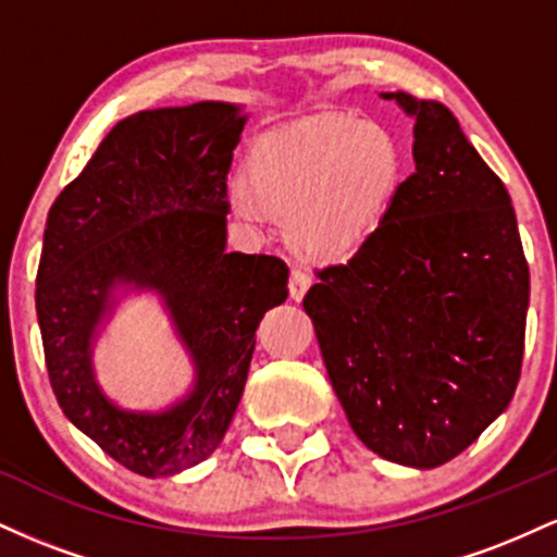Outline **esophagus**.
<instances>
[{
    "instance_id": "1",
    "label": "esophagus",
    "mask_w": 557,
    "mask_h": 557,
    "mask_svg": "<svg viewBox=\"0 0 557 557\" xmlns=\"http://www.w3.org/2000/svg\"><path fill=\"white\" fill-rule=\"evenodd\" d=\"M287 287H290V298L293 300H300L306 296V290L311 287V277L306 272L300 270H293L290 272V283H287Z\"/></svg>"
}]
</instances>
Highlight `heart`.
<instances>
[{
  "instance_id": "b5f03b06",
  "label": "heart",
  "mask_w": 557,
  "mask_h": 557,
  "mask_svg": "<svg viewBox=\"0 0 557 557\" xmlns=\"http://www.w3.org/2000/svg\"><path fill=\"white\" fill-rule=\"evenodd\" d=\"M233 188L235 214L285 220L300 257L341 261L374 235L403 181V149L385 125L327 117L259 138Z\"/></svg>"
}]
</instances>
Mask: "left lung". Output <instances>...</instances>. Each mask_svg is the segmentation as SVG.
<instances>
[{"label":"left lung","mask_w":557,"mask_h":557,"mask_svg":"<svg viewBox=\"0 0 557 557\" xmlns=\"http://www.w3.org/2000/svg\"><path fill=\"white\" fill-rule=\"evenodd\" d=\"M385 99L417 120V172L354 257L317 270L304 309L361 443L434 469L513 398L529 264L508 190L453 112L403 91Z\"/></svg>","instance_id":"8db88e82"}]
</instances>
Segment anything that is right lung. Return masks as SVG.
<instances>
[{
    "mask_svg": "<svg viewBox=\"0 0 557 557\" xmlns=\"http://www.w3.org/2000/svg\"><path fill=\"white\" fill-rule=\"evenodd\" d=\"M243 123L222 101L131 114L49 209L36 274L49 382L65 417L140 476L177 474L222 443L261 317L287 298L283 259L225 251ZM114 284L157 289L195 356V393L170 412H123L92 382L90 341Z\"/></svg>",
    "mask_w": 557,
    "mask_h": 557,
    "instance_id": "add662e5",
    "label": "right lung"
}]
</instances>
